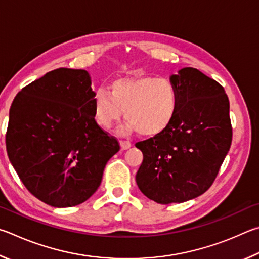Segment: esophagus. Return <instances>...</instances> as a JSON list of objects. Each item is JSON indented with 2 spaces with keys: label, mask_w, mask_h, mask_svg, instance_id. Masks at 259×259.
<instances>
[{
  "label": "esophagus",
  "mask_w": 259,
  "mask_h": 259,
  "mask_svg": "<svg viewBox=\"0 0 259 259\" xmlns=\"http://www.w3.org/2000/svg\"><path fill=\"white\" fill-rule=\"evenodd\" d=\"M119 143H120V148L122 149V150H126V149L132 147V143H131L130 141H124V140H121Z\"/></svg>",
  "instance_id": "obj_1"
}]
</instances>
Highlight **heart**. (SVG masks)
I'll return each mask as SVG.
<instances>
[{
    "label": "heart",
    "instance_id": "b5f03b06",
    "mask_svg": "<svg viewBox=\"0 0 259 259\" xmlns=\"http://www.w3.org/2000/svg\"><path fill=\"white\" fill-rule=\"evenodd\" d=\"M94 116L104 128L121 118L128 122L125 131H138L143 137H153L170 125L179 107L175 85L167 78L151 76L124 77L112 80L106 89L95 91Z\"/></svg>",
    "mask_w": 259,
    "mask_h": 259
}]
</instances>
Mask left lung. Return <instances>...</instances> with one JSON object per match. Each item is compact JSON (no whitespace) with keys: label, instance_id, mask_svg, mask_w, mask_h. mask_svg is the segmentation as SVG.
<instances>
[{"label":"left lung","instance_id":"1","mask_svg":"<svg viewBox=\"0 0 259 259\" xmlns=\"http://www.w3.org/2000/svg\"><path fill=\"white\" fill-rule=\"evenodd\" d=\"M179 94L173 121L135 147L143 153L137 184L162 205L184 202L211 187L232 142L230 102L224 88L192 67L171 75Z\"/></svg>","mask_w":259,"mask_h":259}]
</instances>
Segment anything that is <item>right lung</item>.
I'll return each mask as SVG.
<instances>
[{
	"mask_svg": "<svg viewBox=\"0 0 259 259\" xmlns=\"http://www.w3.org/2000/svg\"><path fill=\"white\" fill-rule=\"evenodd\" d=\"M93 98L88 71L59 68L25 86L11 104L9 159L27 190L52 207L88 200L120 149L95 121Z\"/></svg>",
	"mask_w": 259,
	"mask_h": 259,
	"instance_id": "obj_1",
	"label": "right lung"
}]
</instances>
